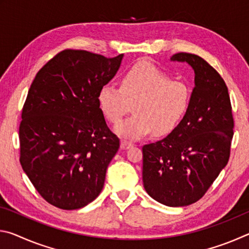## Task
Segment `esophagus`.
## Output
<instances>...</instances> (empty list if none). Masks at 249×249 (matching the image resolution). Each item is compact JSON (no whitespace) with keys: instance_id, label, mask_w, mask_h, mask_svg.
<instances>
[{"instance_id":"esophagus-1","label":"esophagus","mask_w":249,"mask_h":249,"mask_svg":"<svg viewBox=\"0 0 249 249\" xmlns=\"http://www.w3.org/2000/svg\"><path fill=\"white\" fill-rule=\"evenodd\" d=\"M133 146V144L132 142H127V141H122L121 142V148L122 149H128V148H130V147Z\"/></svg>"}]
</instances>
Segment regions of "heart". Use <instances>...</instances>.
Returning a JSON list of instances; mask_svg holds the SVG:
<instances>
[{"mask_svg": "<svg viewBox=\"0 0 249 249\" xmlns=\"http://www.w3.org/2000/svg\"><path fill=\"white\" fill-rule=\"evenodd\" d=\"M187 84L171 80L170 75L149 61L134 65L123 74L121 88L104 84L98 103L108 122L118 123L133 103L134 114L114 127L126 140H140L151 130L156 135L169 134L176 128L190 103Z\"/></svg>", "mask_w": 249, "mask_h": 249, "instance_id": "1", "label": "heart"}]
</instances>
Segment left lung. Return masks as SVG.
Listing matches in <instances>:
<instances>
[{"label":"left lung","mask_w":249,"mask_h":249,"mask_svg":"<svg viewBox=\"0 0 249 249\" xmlns=\"http://www.w3.org/2000/svg\"><path fill=\"white\" fill-rule=\"evenodd\" d=\"M170 60L191 67L195 88L177 127L142 146V183L154 200L177 208L200 200L227 165L234 121L229 90L213 67L187 53Z\"/></svg>","instance_id":"8db88e82"}]
</instances>
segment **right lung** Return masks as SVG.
Instances as JSON below:
<instances>
[{"label":"right lung","mask_w":249,"mask_h":249,"mask_svg":"<svg viewBox=\"0 0 249 249\" xmlns=\"http://www.w3.org/2000/svg\"><path fill=\"white\" fill-rule=\"evenodd\" d=\"M123 57L67 49L29 88L19 126L20 165L39 195L59 209H81L102 191L120 140L107 127L98 93Z\"/></svg>","instance_id":"right-lung-1"}]
</instances>
